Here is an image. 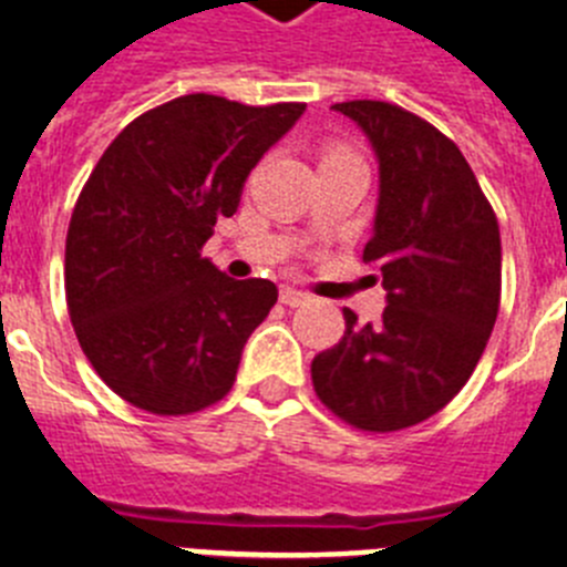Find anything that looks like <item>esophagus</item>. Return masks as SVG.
Segmentation results:
<instances>
[{"instance_id": "34e87169", "label": "esophagus", "mask_w": 567, "mask_h": 567, "mask_svg": "<svg viewBox=\"0 0 567 567\" xmlns=\"http://www.w3.org/2000/svg\"><path fill=\"white\" fill-rule=\"evenodd\" d=\"M307 300V292H300V289L295 287H280V303H287V307H303Z\"/></svg>"}]
</instances>
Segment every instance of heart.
Here are the masks:
<instances>
[{"label":"heart","mask_w":567,"mask_h":567,"mask_svg":"<svg viewBox=\"0 0 567 567\" xmlns=\"http://www.w3.org/2000/svg\"><path fill=\"white\" fill-rule=\"evenodd\" d=\"M329 155H346V153H340V150H338V153H329Z\"/></svg>","instance_id":"1"}]
</instances>
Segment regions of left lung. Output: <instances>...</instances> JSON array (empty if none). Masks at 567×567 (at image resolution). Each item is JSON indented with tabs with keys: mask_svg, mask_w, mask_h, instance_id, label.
Here are the masks:
<instances>
[{
	"mask_svg": "<svg viewBox=\"0 0 567 567\" xmlns=\"http://www.w3.org/2000/svg\"><path fill=\"white\" fill-rule=\"evenodd\" d=\"M378 158V207L363 260H378L385 309H343L338 346L312 360L315 392L363 432H398L443 409L471 378L499 312L497 215L457 144L385 102H343Z\"/></svg>",
	"mask_w": 567,
	"mask_h": 567,
	"instance_id": "obj_1",
	"label": "left lung"
}]
</instances>
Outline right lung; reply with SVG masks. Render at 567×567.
<instances>
[{
	"label": "right lung",
	"mask_w": 567,
	"mask_h": 567,
	"mask_svg": "<svg viewBox=\"0 0 567 567\" xmlns=\"http://www.w3.org/2000/svg\"><path fill=\"white\" fill-rule=\"evenodd\" d=\"M303 110L173 99L127 124L90 173L70 218L64 289L84 354L127 403L189 414L233 389L278 287L229 278L202 247Z\"/></svg>",
	"instance_id": "right-lung-1"
}]
</instances>
